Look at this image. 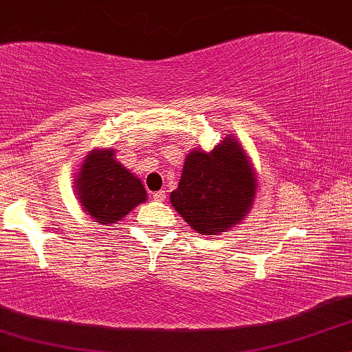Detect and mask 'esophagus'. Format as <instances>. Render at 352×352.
<instances>
[{
	"label": "esophagus",
	"mask_w": 352,
	"mask_h": 352,
	"mask_svg": "<svg viewBox=\"0 0 352 352\" xmlns=\"http://www.w3.org/2000/svg\"><path fill=\"white\" fill-rule=\"evenodd\" d=\"M152 199L155 200V201H164L165 199H167V195H165L164 190H159V192L152 193Z\"/></svg>",
	"instance_id": "34e87169"
}]
</instances>
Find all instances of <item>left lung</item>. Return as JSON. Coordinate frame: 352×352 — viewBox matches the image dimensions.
I'll return each mask as SVG.
<instances>
[{
  "label": "left lung",
  "mask_w": 352,
  "mask_h": 352,
  "mask_svg": "<svg viewBox=\"0 0 352 352\" xmlns=\"http://www.w3.org/2000/svg\"><path fill=\"white\" fill-rule=\"evenodd\" d=\"M258 182L240 140L228 134L210 152L193 148L170 193L172 207L200 235L228 232L253 207Z\"/></svg>",
  "instance_id": "8db88e82"
}]
</instances>
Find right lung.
<instances>
[{
    "mask_svg": "<svg viewBox=\"0 0 352 352\" xmlns=\"http://www.w3.org/2000/svg\"><path fill=\"white\" fill-rule=\"evenodd\" d=\"M74 187L80 208L99 225L117 223L147 200L142 182L116 160L112 148L87 152Z\"/></svg>",
    "mask_w": 352,
    "mask_h": 352,
    "instance_id": "add662e5",
    "label": "right lung"
}]
</instances>
